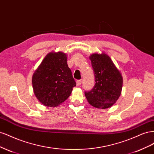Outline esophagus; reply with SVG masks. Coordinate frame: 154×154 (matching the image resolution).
Wrapping results in <instances>:
<instances>
[{
  "instance_id": "34e87169",
  "label": "esophagus",
  "mask_w": 154,
  "mask_h": 154,
  "mask_svg": "<svg viewBox=\"0 0 154 154\" xmlns=\"http://www.w3.org/2000/svg\"><path fill=\"white\" fill-rule=\"evenodd\" d=\"M82 84V80H77L76 81V85L77 86H80Z\"/></svg>"
}]
</instances>
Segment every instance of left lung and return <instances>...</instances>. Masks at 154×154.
Returning <instances> with one entry per match:
<instances>
[{
    "label": "left lung",
    "instance_id": "1",
    "mask_svg": "<svg viewBox=\"0 0 154 154\" xmlns=\"http://www.w3.org/2000/svg\"><path fill=\"white\" fill-rule=\"evenodd\" d=\"M89 58L96 83L91 91L85 92V97L88 103L95 108L108 109L116 103L122 94V75L105 53H94Z\"/></svg>",
    "mask_w": 154,
    "mask_h": 154
}]
</instances>
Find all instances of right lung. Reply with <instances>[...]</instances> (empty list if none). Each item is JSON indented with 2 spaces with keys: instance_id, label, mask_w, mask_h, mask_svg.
<instances>
[{
  "instance_id": "right-lung-1",
  "label": "right lung",
  "mask_w": 154,
  "mask_h": 154,
  "mask_svg": "<svg viewBox=\"0 0 154 154\" xmlns=\"http://www.w3.org/2000/svg\"><path fill=\"white\" fill-rule=\"evenodd\" d=\"M67 59V54L62 51L50 52L33 73V92L44 106L55 107L62 104L76 85Z\"/></svg>"
}]
</instances>
